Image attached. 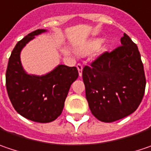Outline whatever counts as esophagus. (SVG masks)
<instances>
[{"label":"esophagus","instance_id":"esophagus-1","mask_svg":"<svg viewBox=\"0 0 151 151\" xmlns=\"http://www.w3.org/2000/svg\"><path fill=\"white\" fill-rule=\"evenodd\" d=\"M77 68H78V74H79V76L81 77V76H82V70H83V66H82L81 64H78V65H77Z\"/></svg>","mask_w":151,"mask_h":151}]
</instances>
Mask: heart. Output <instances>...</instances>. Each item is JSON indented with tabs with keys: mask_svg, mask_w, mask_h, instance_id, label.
I'll return each instance as SVG.
<instances>
[{
	"mask_svg": "<svg viewBox=\"0 0 151 151\" xmlns=\"http://www.w3.org/2000/svg\"><path fill=\"white\" fill-rule=\"evenodd\" d=\"M102 42V39L101 38H95L91 40L87 44H86V47L84 49V52H90V51H93L95 49H98Z\"/></svg>",
	"mask_w": 151,
	"mask_h": 151,
	"instance_id": "b5f03b06",
	"label": "heart"
}]
</instances>
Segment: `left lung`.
<instances>
[{
	"label": "left lung",
	"mask_w": 151,
	"mask_h": 151,
	"mask_svg": "<svg viewBox=\"0 0 151 151\" xmlns=\"http://www.w3.org/2000/svg\"><path fill=\"white\" fill-rule=\"evenodd\" d=\"M121 45L104 52L83 68L85 96L97 120L114 122L137 109L145 95L146 79L137 45L124 33Z\"/></svg>",
	"instance_id": "8db88e82"
}]
</instances>
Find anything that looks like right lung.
I'll list each match as a JSON object with an SVG mask.
<instances>
[{"label":"right lung","mask_w":151,"mask_h":151,"mask_svg":"<svg viewBox=\"0 0 151 151\" xmlns=\"http://www.w3.org/2000/svg\"><path fill=\"white\" fill-rule=\"evenodd\" d=\"M46 30L29 33L18 42L9 58L6 86L14 109L28 120L48 123L56 120L63 110L71 84L78 77L75 67L59 65L42 76L27 74L20 61V52L27 42Z\"/></svg>","instance_id":"add662e5"}]
</instances>
